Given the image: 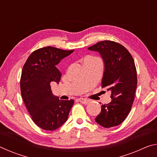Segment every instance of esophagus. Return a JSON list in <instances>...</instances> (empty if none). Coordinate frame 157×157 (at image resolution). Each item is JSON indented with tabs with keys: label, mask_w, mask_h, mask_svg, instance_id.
Returning <instances> with one entry per match:
<instances>
[{
	"label": "esophagus",
	"mask_w": 157,
	"mask_h": 157,
	"mask_svg": "<svg viewBox=\"0 0 157 157\" xmlns=\"http://www.w3.org/2000/svg\"><path fill=\"white\" fill-rule=\"evenodd\" d=\"M79 102H80L81 103H82V104H84V105L88 104V103L90 102L89 100H88V99H85V98H79Z\"/></svg>",
	"instance_id": "obj_1"
}]
</instances>
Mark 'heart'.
Returning a JSON list of instances; mask_svg holds the SVG:
<instances>
[{"label": "heart", "instance_id": "obj_1", "mask_svg": "<svg viewBox=\"0 0 157 157\" xmlns=\"http://www.w3.org/2000/svg\"><path fill=\"white\" fill-rule=\"evenodd\" d=\"M91 58H92V57H87V58H86V59H85L84 60H86V59H91Z\"/></svg>", "mask_w": 157, "mask_h": 157}]
</instances>
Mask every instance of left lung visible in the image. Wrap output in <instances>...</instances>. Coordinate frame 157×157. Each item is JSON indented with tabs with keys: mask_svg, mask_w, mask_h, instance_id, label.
I'll list each match as a JSON object with an SVG mask.
<instances>
[{
	"mask_svg": "<svg viewBox=\"0 0 157 157\" xmlns=\"http://www.w3.org/2000/svg\"><path fill=\"white\" fill-rule=\"evenodd\" d=\"M100 52L105 64L102 87L111 92V102L101 106L95 122L105 128L115 127L125 120L131 111L137 86L134 61L123 45L102 41L88 48Z\"/></svg>",
	"mask_w": 157,
	"mask_h": 157,
	"instance_id": "8db88e82",
	"label": "left lung"
}]
</instances>
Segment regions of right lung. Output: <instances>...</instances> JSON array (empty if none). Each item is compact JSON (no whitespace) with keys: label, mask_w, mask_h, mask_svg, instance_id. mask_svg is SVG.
Here are the masks:
<instances>
[{"label":"right lung","mask_w":157,"mask_h":157,"mask_svg":"<svg viewBox=\"0 0 157 157\" xmlns=\"http://www.w3.org/2000/svg\"><path fill=\"white\" fill-rule=\"evenodd\" d=\"M74 51L47 46L28 57L21 73V96L32 119L40 128L53 131L67 121L74 101L61 100L51 91L50 83L58 84L62 74L56 65Z\"/></svg>","instance_id":"1"}]
</instances>
